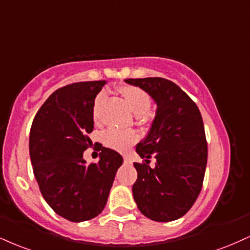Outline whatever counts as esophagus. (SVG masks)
I'll list each match as a JSON object with an SVG mask.
<instances>
[{"label":"esophagus","mask_w":250,"mask_h":250,"mask_svg":"<svg viewBox=\"0 0 250 250\" xmlns=\"http://www.w3.org/2000/svg\"><path fill=\"white\" fill-rule=\"evenodd\" d=\"M123 161H125V164H131V161H130V158H128V157H125V158H123Z\"/></svg>","instance_id":"1"}]
</instances>
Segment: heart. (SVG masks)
<instances>
[{"mask_svg":"<svg viewBox=\"0 0 250 250\" xmlns=\"http://www.w3.org/2000/svg\"><path fill=\"white\" fill-rule=\"evenodd\" d=\"M119 93L123 96L130 109L138 116L140 122L146 123L149 121L150 114L149 109L151 107V96L144 89L137 86L123 85L119 87ZM106 93L101 92L96 95L94 104H93V117L94 120L99 119V114L104 101H106ZM138 135L133 130H117V129H109L102 136V141L107 148L116 150L119 152H127L129 149L137 142Z\"/></svg>","mask_w":250,"mask_h":250,"instance_id":"obj_1","label":"heart"}]
</instances>
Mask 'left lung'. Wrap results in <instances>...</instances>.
<instances>
[{
    "label": "left lung",
    "instance_id": "obj_1",
    "mask_svg": "<svg viewBox=\"0 0 250 250\" xmlns=\"http://www.w3.org/2000/svg\"><path fill=\"white\" fill-rule=\"evenodd\" d=\"M125 81L148 92L157 104L148 136L136 146L144 162L134 163V199L151 220H177L190 211L203 188L207 141L200 110L179 86L164 78ZM150 158H156L155 168L149 167Z\"/></svg>",
    "mask_w": 250,
    "mask_h": 250
}]
</instances>
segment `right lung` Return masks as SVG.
Listing matches in <instances>:
<instances>
[{"label":"right lung","instance_id":"right-lung-1","mask_svg":"<svg viewBox=\"0 0 250 250\" xmlns=\"http://www.w3.org/2000/svg\"><path fill=\"white\" fill-rule=\"evenodd\" d=\"M104 83L83 81L57 89L30 129V158L41 193L57 214L72 222L91 220L104 211L123 163L119 152L102 146L98 163L87 164L83 157L93 144V104Z\"/></svg>","mask_w":250,"mask_h":250}]
</instances>
